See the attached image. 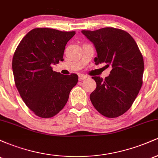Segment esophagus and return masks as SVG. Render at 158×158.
<instances>
[{"instance_id": "34e87169", "label": "esophagus", "mask_w": 158, "mask_h": 158, "mask_svg": "<svg viewBox=\"0 0 158 158\" xmlns=\"http://www.w3.org/2000/svg\"><path fill=\"white\" fill-rule=\"evenodd\" d=\"M88 77L86 75H84V74H79V81H82L84 79H86Z\"/></svg>"}]
</instances>
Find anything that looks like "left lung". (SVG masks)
I'll return each mask as SVG.
<instances>
[{
  "label": "left lung",
  "mask_w": 158,
  "mask_h": 158,
  "mask_svg": "<svg viewBox=\"0 0 158 158\" xmlns=\"http://www.w3.org/2000/svg\"><path fill=\"white\" fill-rule=\"evenodd\" d=\"M94 44L97 64L111 67L108 77H93L97 88L90 94L94 108L102 115L114 118L131 108L143 85L144 61L137 43L131 35L120 29L106 27L82 30Z\"/></svg>",
  "instance_id": "obj_1"
}]
</instances>
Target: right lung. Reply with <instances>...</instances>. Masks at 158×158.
Returning <instances> with one entry per match:
<instances>
[{
  "label": "right lung",
  "mask_w": 158,
  "mask_h": 158,
  "mask_svg": "<svg viewBox=\"0 0 158 158\" xmlns=\"http://www.w3.org/2000/svg\"><path fill=\"white\" fill-rule=\"evenodd\" d=\"M75 34L74 31L35 28L16 48L12 59L15 86L26 106L38 117L50 118L56 115L77 84V74L62 75L52 68L64 61L65 46Z\"/></svg>",
  "instance_id": "obj_1"
}]
</instances>
